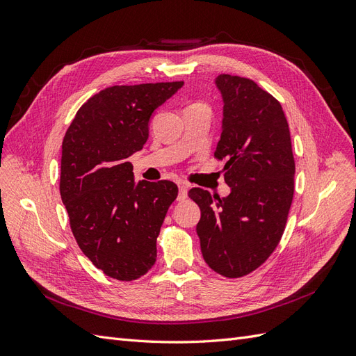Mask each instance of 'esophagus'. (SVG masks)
<instances>
[{
  "label": "esophagus",
  "mask_w": 356,
  "mask_h": 356,
  "mask_svg": "<svg viewBox=\"0 0 356 356\" xmlns=\"http://www.w3.org/2000/svg\"><path fill=\"white\" fill-rule=\"evenodd\" d=\"M187 199V186L179 182L178 184V200H186Z\"/></svg>",
  "instance_id": "1"
}]
</instances>
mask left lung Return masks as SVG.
Returning <instances> with one entry per match:
<instances>
[{
    "label": "left lung",
    "instance_id": "left-lung-1",
    "mask_svg": "<svg viewBox=\"0 0 356 356\" xmlns=\"http://www.w3.org/2000/svg\"><path fill=\"white\" fill-rule=\"evenodd\" d=\"M222 132L215 159L224 160L227 197L191 188L200 208L197 236L204 261L225 277L260 267L281 241L294 196L296 163L285 113L250 79L221 74Z\"/></svg>",
    "mask_w": 356,
    "mask_h": 356
}]
</instances>
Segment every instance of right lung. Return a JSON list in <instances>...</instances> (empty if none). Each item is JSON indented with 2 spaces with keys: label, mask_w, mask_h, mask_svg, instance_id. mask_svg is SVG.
<instances>
[{
  "label": "right lung",
  "mask_w": 356,
  "mask_h": 356,
  "mask_svg": "<svg viewBox=\"0 0 356 356\" xmlns=\"http://www.w3.org/2000/svg\"><path fill=\"white\" fill-rule=\"evenodd\" d=\"M184 81L111 86L75 114L62 143L60 197L83 254L117 281L156 263L157 236L178 196L172 181H134L127 157L148 139L153 111Z\"/></svg>",
  "instance_id": "1"
}]
</instances>
